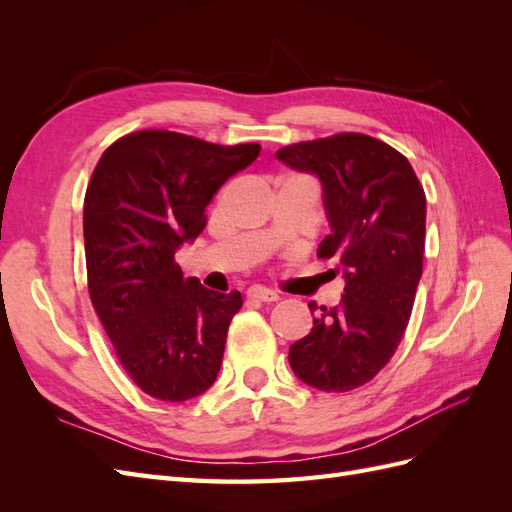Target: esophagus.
<instances>
[{
    "label": "esophagus",
    "instance_id": "34e87169",
    "mask_svg": "<svg viewBox=\"0 0 512 512\" xmlns=\"http://www.w3.org/2000/svg\"><path fill=\"white\" fill-rule=\"evenodd\" d=\"M247 297L254 299V301H262V303H273L280 299V294L265 288V286H252L250 290H247Z\"/></svg>",
    "mask_w": 512,
    "mask_h": 512
}]
</instances>
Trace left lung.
I'll use <instances>...</instances> for the list:
<instances>
[{
	"instance_id": "left-lung-1",
	"label": "left lung",
	"mask_w": 512,
	"mask_h": 512,
	"mask_svg": "<svg viewBox=\"0 0 512 512\" xmlns=\"http://www.w3.org/2000/svg\"><path fill=\"white\" fill-rule=\"evenodd\" d=\"M275 156L320 179L331 235L318 258H335L346 280L342 301L320 307L288 361L314 389L348 393L391 361L408 327L423 275L425 190L406 156L359 132L294 143Z\"/></svg>"
}]
</instances>
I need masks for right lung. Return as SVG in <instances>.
I'll list each match as a JSON object with an SVG mask.
<instances>
[{"mask_svg": "<svg viewBox=\"0 0 512 512\" xmlns=\"http://www.w3.org/2000/svg\"><path fill=\"white\" fill-rule=\"evenodd\" d=\"M258 153V143L141 130L94 168L83 211L89 297L121 367L151 397L179 404L218 378L241 292L185 280L175 252L203 232L213 194Z\"/></svg>", "mask_w": 512, "mask_h": 512, "instance_id": "obj_1", "label": "right lung"}]
</instances>
